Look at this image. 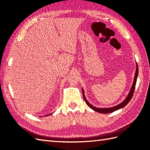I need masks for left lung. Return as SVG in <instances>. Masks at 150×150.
<instances>
[{"label":"left lung","instance_id":"left-lung-1","mask_svg":"<svg viewBox=\"0 0 150 150\" xmlns=\"http://www.w3.org/2000/svg\"><path fill=\"white\" fill-rule=\"evenodd\" d=\"M136 63V70H135V77L134 79H133V82L131 88H130V90L129 91V93L127 95L126 97L125 98L122 103H120V104L116 105V106H113V107H110V108H97L95 107L93 105L91 104L90 103H89L88 100L86 99L85 96V93H84V90L83 88H82V94H83V97L84 99L86 102V103L88 105V106L90 107L91 109L95 111H97V112L100 113H112L113 111H115L118 110L122 109L124 106H126L130 100L132 99V98L133 97V93H134V90H135V85H136V82H137V79L138 77V73H139V68H138V65L137 62Z\"/></svg>","mask_w":150,"mask_h":150}]
</instances>
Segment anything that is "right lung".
<instances>
[{"label":"right lung","instance_id":"add662e5","mask_svg":"<svg viewBox=\"0 0 150 150\" xmlns=\"http://www.w3.org/2000/svg\"><path fill=\"white\" fill-rule=\"evenodd\" d=\"M52 113H50V114H48V115H45V116H47V115H52Z\"/></svg>","mask_w":150,"mask_h":150}]
</instances>
